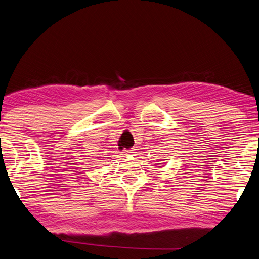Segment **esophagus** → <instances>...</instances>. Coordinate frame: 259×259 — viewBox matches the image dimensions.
<instances>
[{
	"mask_svg": "<svg viewBox=\"0 0 259 259\" xmlns=\"http://www.w3.org/2000/svg\"><path fill=\"white\" fill-rule=\"evenodd\" d=\"M133 153H134L133 149H124V151H123L124 155H132Z\"/></svg>",
	"mask_w": 259,
	"mask_h": 259,
	"instance_id": "34e87169",
	"label": "esophagus"
}]
</instances>
